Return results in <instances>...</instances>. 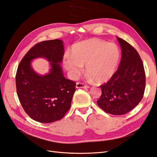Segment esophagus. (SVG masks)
<instances>
[{
    "label": "esophagus",
    "instance_id": "esophagus-1",
    "mask_svg": "<svg viewBox=\"0 0 157 157\" xmlns=\"http://www.w3.org/2000/svg\"><path fill=\"white\" fill-rule=\"evenodd\" d=\"M76 87L77 88H89V86L87 84H85L80 82H77V84H76Z\"/></svg>",
    "mask_w": 157,
    "mask_h": 157
}]
</instances>
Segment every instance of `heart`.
<instances>
[{
	"instance_id": "1",
	"label": "heart",
	"mask_w": 157,
	"mask_h": 157,
	"mask_svg": "<svg viewBox=\"0 0 157 157\" xmlns=\"http://www.w3.org/2000/svg\"><path fill=\"white\" fill-rule=\"evenodd\" d=\"M120 51L113 43L95 39L84 40L73 45L71 56L63 59L65 67L76 77L80 74L85 63L86 71L90 78L98 82L110 79L118 66Z\"/></svg>"
}]
</instances>
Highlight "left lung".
Instances as JSON below:
<instances>
[{
	"label": "left lung",
	"mask_w": 157,
	"mask_h": 157,
	"mask_svg": "<svg viewBox=\"0 0 157 157\" xmlns=\"http://www.w3.org/2000/svg\"><path fill=\"white\" fill-rule=\"evenodd\" d=\"M121 46L119 66L113 77L101 85L98 106L107 113L122 115L134 109L144 97L145 73L144 63L136 50L117 37Z\"/></svg>",
	"instance_id": "obj_1"
}]
</instances>
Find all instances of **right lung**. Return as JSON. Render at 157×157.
<instances>
[{
  "mask_svg": "<svg viewBox=\"0 0 157 157\" xmlns=\"http://www.w3.org/2000/svg\"><path fill=\"white\" fill-rule=\"evenodd\" d=\"M64 56L63 42L59 39L39 42L27 52L18 65L16 91L22 107L32 119L50 123L62 118L71 107L75 92V81L65 78L59 63ZM43 56L52 68L46 75H37L30 61Z\"/></svg>",
  "mask_w": 157,
  "mask_h": 157,
  "instance_id": "1",
  "label": "right lung"
}]
</instances>
